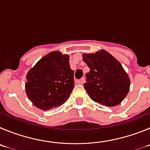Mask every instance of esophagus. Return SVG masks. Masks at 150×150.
Returning <instances> with one entry per match:
<instances>
[{"label":"esophagus","mask_w":150,"mask_h":150,"mask_svg":"<svg viewBox=\"0 0 150 150\" xmlns=\"http://www.w3.org/2000/svg\"><path fill=\"white\" fill-rule=\"evenodd\" d=\"M84 78H81V79H79V80H77V83H78V84H83V83H84Z\"/></svg>","instance_id":"esophagus-1"}]
</instances>
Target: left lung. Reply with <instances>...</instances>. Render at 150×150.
<instances>
[{
    "mask_svg": "<svg viewBox=\"0 0 150 150\" xmlns=\"http://www.w3.org/2000/svg\"><path fill=\"white\" fill-rule=\"evenodd\" d=\"M82 57L90 68L83 87L90 98L108 107L120 104L130 88V78L121 63L105 50Z\"/></svg>",
    "mask_w": 150,
    "mask_h": 150,
    "instance_id": "1",
    "label": "left lung"
}]
</instances>
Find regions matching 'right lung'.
Returning a JSON list of instances; mask_svg holds the SVG:
<instances>
[{
	"label": "right lung",
	"instance_id": "1",
	"mask_svg": "<svg viewBox=\"0 0 150 150\" xmlns=\"http://www.w3.org/2000/svg\"><path fill=\"white\" fill-rule=\"evenodd\" d=\"M25 91L33 105L43 110L60 106L74 88L69 55L54 51L42 57L27 73Z\"/></svg>",
	"mask_w": 150,
	"mask_h": 150
}]
</instances>
